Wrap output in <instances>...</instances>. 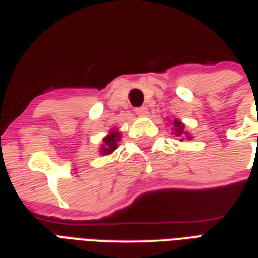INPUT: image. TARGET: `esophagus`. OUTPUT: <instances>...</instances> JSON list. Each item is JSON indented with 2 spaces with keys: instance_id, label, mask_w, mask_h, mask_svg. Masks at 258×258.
<instances>
[{
  "instance_id": "1",
  "label": "esophagus",
  "mask_w": 258,
  "mask_h": 258,
  "mask_svg": "<svg viewBox=\"0 0 258 258\" xmlns=\"http://www.w3.org/2000/svg\"><path fill=\"white\" fill-rule=\"evenodd\" d=\"M135 112H136V115H139V116L148 115L147 107H139V108H136V110H135Z\"/></svg>"
}]
</instances>
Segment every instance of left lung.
I'll list each match as a JSON object with an SVG mask.
<instances>
[{
    "mask_svg": "<svg viewBox=\"0 0 258 258\" xmlns=\"http://www.w3.org/2000/svg\"><path fill=\"white\" fill-rule=\"evenodd\" d=\"M173 126H174V135L176 136H183V135H187V139L188 140H191V136H189L187 132H184V125L181 123L180 121H177V119H174V122H173Z\"/></svg>",
    "mask_w": 258,
    "mask_h": 258,
    "instance_id": "1",
    "label": "left lung"
}]
</instances>
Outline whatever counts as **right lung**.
Instances as JSON below:
<instances>
[{
  "instance_id": "obj_1",
  "label": "right lung",
  "mask_w": 258,
  "mask_h": 258,
  "mask_svg": "<svg viewBox=\"0 0 258 258\" xmlns=\"http://www.w3.org/2000/svg\"><path fill=\"white\" fill-rule=\"evenodd\" d=\"M121 142V133L116 131H111L104 139H103V144H101V152L104 155H108L112 151H115L118 148V143Z\"/></svg>"
}]
</instances>
